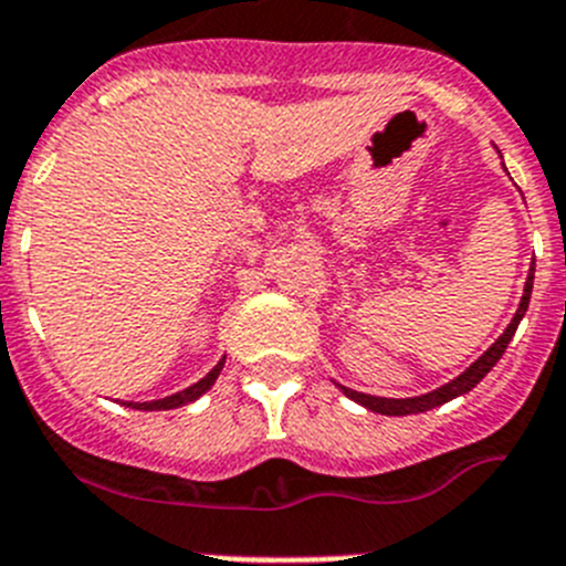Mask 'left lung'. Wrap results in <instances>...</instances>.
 Wrapping results in <instances>:
<instances>
[{
	"mask_svg": "<svg viewBox=\"0 0 566 566\" xmlns=\"http://www.w3.org/2000/svg\"><path fill=\"white\" fill-rule=\"evenodd\" d=\"M533 279H535V268L527 273L524 296H521L518 311H515L513 322H510L507 327H504V333H501V336L490 344L488 350L481 353V356L475 358L473 365L467 367L464 373H459L453 381H447V385L436 387V390H430V392H421V396H410V399H385V396H367V392L350 390V387L338 385V381H336V387L344 392V396H347V399H353L356 405L367 407V410H373V412H381V416H412V412H427V410H432V407L459 399V396H464V392L473 390L481 378L488 376V373L499 365V358L504 356L507 344L513 342L521 318H524V313H527V307H530V296H533Z\"/></svg>",
	"mask_w": 566,
	"mask_h": 566,
	"instance_id": "obj_1",
	"label": "left lung"
}]
</instances>
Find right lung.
I'll return each mask as SVG.
<instances>
[{
  "label": "right lung",
  "instance_id": "right-lung-1",
  "mask_svg": "<svg viewBox=\"0 0 566 566\" xmlns=\"http://www.w3.org/2000/svg\"><path fill=\"white\" fill-rule=\"evenodd\" d=\"M222 367H224V356L219 358V365H216L208 376L199 378L196 385L185 387V390L174 392V396H165V399H156V401H125V407H130V410H176V407L190 405V401H196L199 396H205V392L216 385V378H219Z\"/></svg>",
  "mask_w": 566,
  "mask_h": 566
}]
</instances>
